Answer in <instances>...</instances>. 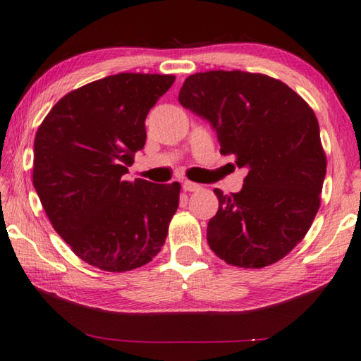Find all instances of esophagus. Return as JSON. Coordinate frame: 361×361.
Segmentation results:
<instances>
[{
  "mask_svg": "<svg viewBox=\"0 0 361 361\" xmlns=\"http://www.w3.org/2000/svg\"><path fill=\"white\" fill-rule=\"evenodd\" d=\"M197 189H200L197 183H192V181L183 183V191L185 192H194V191H197Z\"/></svg>",
  "mask_w": 361,
  "mask_h": 361,
  "instance_id": "1",
  "label": "esophagus"
}]
</instances>
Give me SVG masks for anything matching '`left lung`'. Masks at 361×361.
Here are the masks:
<instances>
[{"label":"left lung","instance_id":"1","mask_svg":"<svg viewBox=\"0 0 361 361\" xmlns=\"http://www.w3.org/2000/svg\"><path fill=\"white\" fill-rule=\"evenodd\" d=\"M178 101L212 123L222 154L247 169L240 192L214 189L219 208L207 227L212 251L240 268L286 257L320 207L326 156L314 110L278 78L243 71L189 75Z\"/></svg>","mask_w":361,"mask_h":361}]
</instances>
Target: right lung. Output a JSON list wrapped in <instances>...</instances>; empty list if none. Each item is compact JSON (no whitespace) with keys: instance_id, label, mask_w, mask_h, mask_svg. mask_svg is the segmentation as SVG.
Returning <instances> with one entry per match:
<instances>
[{"instance_id":"right-lung-1","label":"right lung","mask_w":361,"mask_h":361,"mask_svg":"<svg viewBox=\"0 0 361 361\" xmlns=\"http://www.w3.org/2000/svg\"><path fill=\"white\" fill-rule=\"evenodd\" d=\"M175 75L121 72L63 96L35 139L32 185L56 233L83 262L123 273L153 260L178 208V183L126 181L145 118Z\"/></svg>"}]
</instances>
